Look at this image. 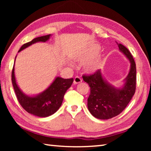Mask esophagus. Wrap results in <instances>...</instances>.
<instances>
[{"label":"esophagus","instance_id":"obj_1","mask_svg":"<svg viewBox=\"0 0 151 151\" xmlns=\"http://www.w3.org/2000/svg\"><path fill=\"white\" fill-rule=\"evenodd\" d=\"M81 82H82V79L80 77H78V76H75V78H74L73 83L74 84H78V83H81Z\"/></svg>","mask_w":151,"mask_h":151}]
</instances>
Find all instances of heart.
<instances>
[{
    "instance_id": "heart-1",
    "label": "heart",
    "mask_w": 151,
    "mask_h": 151,
    "mask_svg": "<svg viewBox=\"0 0 151 151\" xmlns=\"http://www.w3.org/2000/svg\"><path fill=\"white\" fill-rule=\"evenodd\" d=\"M99 50H100V47L99 46H94L88 49L76 52L74 54L73 58L74 60L78 63H85L97 55V53L99 52ZM100 65V58H96V59L92 60L86 63L85 66V69L86 72L93 73L98 70Z\"/></svg>"
}]
</instances>
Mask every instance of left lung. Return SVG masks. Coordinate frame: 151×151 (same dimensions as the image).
Wrapping results in <instances>:
<instances>
[{"mask_svg": "<svg viewBox=\"0 0 151 151\" xmlns=\"http://www.w3.org/2000/svg\"><path fill=\"white\" fill-rule=\"evenodd\" d=\"M117 45L120 51L131 63V68L124 79L122 88H115L107 83L101 70H97L91 75L83 76L84 81L88 83L91 88L87 100L88 111L92 115L99 119H109L119 115L131 101L136 90L137 71L134 58L127 48L121 44Z\"/></svg>", "mask_w": 151, "mask_h": 151, "instance_id": "1", "label": "left lung"}]
</instances>
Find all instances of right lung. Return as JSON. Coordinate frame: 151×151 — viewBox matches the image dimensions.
<instances>
[{
  "instance_id": "obj_1",
  "label": "right lung",
  "mask_w": 151,
  "mask_h": 151,
  "mask_svg": "<svg viewBox=\"0 0 151 151\" xmlns=\"http://www.w3.org/2000/svg\"><path fill=\"white\" fill-rule=\"evenodd\" d=\"M51 35L42 36L25 43L19 52L34 43L46 42L50 39ZM15 62V60H14ZM12 83L19 103L29 113L39 117H47L57 112L62 104L66 91L70 87L73 78L65 79L57 76L48 87L39 94L30 96L22 93L18 86L14 76V65L12 71Z\"/></svg>"
}]
</instances>
